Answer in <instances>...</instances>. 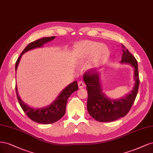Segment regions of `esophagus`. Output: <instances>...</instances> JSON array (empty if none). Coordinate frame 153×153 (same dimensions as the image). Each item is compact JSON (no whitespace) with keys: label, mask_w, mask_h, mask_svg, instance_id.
<instances>
[{"label":"esophagus","mask_w":153,"mask_h":153,"mask_svg":"<svg viewBox=\"0 0 153 153\" xmlns=\"http://www.w3.org/2000/svg\"><path fill=\"white\" fill-rule=\"evenodd\" d=\"M85 83H84V82H83V81H80L78 82V86H79V88H83V87H85Z\"/></svg>","instance_id":"1"}]
</instances>
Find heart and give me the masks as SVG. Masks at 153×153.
Returning a JSON list of instances; mask_svg holds the SVG:
<instances>
[{"label": "heart", "instance_id": "1", "mask_svg": "<svg viewBox=\"0 0 153 153\" xmlns=\"http://www.w3.org/2000/svg\"><path fill=\"white\" fill-rule=\"evenodd\" d=\"M74 53L81 61L89 59L93 56L89 67L90 68H94L105 62L110 54V51L105 45L97 42L85 40L77 43L74 45Z\"/></svg>", "mask_w": 153, "mask_h": 153}]
</instances>
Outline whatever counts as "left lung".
<instances>
[{
  "instance_id": "1",
  "label": "left lung",
  "mask_w": 153,
  "mask_h": 153,
  "mask_svg": "<svg viewBox=\"0 0 153 153\" xmlns=\"http://www.w3.org/2000/svg\"><path fill=\"white\" fill-rule=\"evenodd\" d=\"M122 47L123 54L120 63L129 65L134 71V86L127 95L119 99H111L102 91L99 72H88L83 76L88 91L87 110L90 116L99 122H112L126 116L133 106L138 93L140 81L137 61L123 44Z\"/></svg>"
}]
</instances>
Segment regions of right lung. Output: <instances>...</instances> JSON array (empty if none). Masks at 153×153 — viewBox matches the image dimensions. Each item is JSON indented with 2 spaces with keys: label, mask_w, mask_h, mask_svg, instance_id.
<instances>
[{
  "label": "right lung",
  "mask_w": 153,
  "mask_h": 153,
  "mask_svg": "<svg viewBox=\"0 0 153 153\" xmlns=\"http://www.w3.org/2000/svg\"><path fill=\"white\" fill-rule=\"evenodd\" d=\"M55 38V36L45 37L30 43L25 48L24 50L22 52V54L20 55L19 58L17 59L15 63V71L16 72L20 59L24 53L29 51L36 49V48L43 47V45L48 42L52 41ZM77 83V81H74L71 82V84H69L61 91L58 97L56 98L54 101L51 104H49V106L43 108H33L25 103L21 99L19 95L18 88H17L16 85L15 87V90L16 97L17 99H18L20 105L29 119L36 122L37 123L49 124L57 122L60 119H62L63 116L65 115V111H66V106L68 99L73 92L78 90V86Z\"/></svg>",
  "instance_id": "right-lung-1"
}]
</instances>
